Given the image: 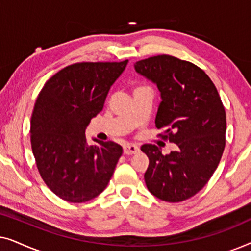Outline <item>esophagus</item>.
Instances as JSON below:
<instances>
[{
  "label": "esophagus",
  "instance_id": "34e87169",
  "mask_svg": "<svg viewBox=\"0 0 251 251\" xmlns=\"http://www.w3.org/2000/svg\"><path fill=\"white\" fill-rule=\"evenodd\" d=\"M139 152V147L135 145V144H126L123 146V153L126 155H131V154H136Z\"/></svg>",
  "mask_w": 251,
  "mask_h": 251
}]
</instances>
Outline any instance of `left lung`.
Instances as JSON below:
<instances>
[{"instance_id":"left-lung-1","label":"left lung","mask_w":251,"mask_h":251,"mask_svg":"<svg viewBox=\"0 0 251 251\" xmlns=\"http://www.w3.org/2000/svg\"><path fill=\"white\" fill-rule=\"evenodd\" d=\"M135 70L161 92L155 126L163 130L161 138L177 145L167 155L153 144L140 147L150 160L146 186L162 201L187 200L208 183L224 152L226 114L221 97L204 71L169 54L137 61Z\"/></svg>"}]
</instances>
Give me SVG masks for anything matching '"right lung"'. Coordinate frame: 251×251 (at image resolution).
<instances>
[{
    "label": "right lung",
    "mask_w": 251,
    "mask_h": 251,
    "mask_svg": "<svg viewBox=\"0 0 251 251\" xmlns=\"http://www.w3.org/2000/svg\"><path fill=\"white\" fill-rule=\"evenodd\" d=\"M128 64L76 63L49 78L40 91L30 121V144L36 167L57 197L73 203L105 190L122 155L114 142L94 139L85 129L104 107L105 99Z\"/></svg>",
    "instance_id": "1"
}]
</instances>
